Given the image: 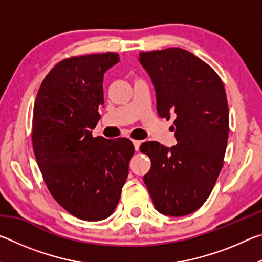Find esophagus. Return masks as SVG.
Segmentation results:
<instances>
[{"label": "esophagus", "instance_id": "esophagus-1", "mask_svg": "<svg viewBox=\"0 0 262 262\" xmlns=\"http://www.w3.org/2000/svg\"><path fill=\"white\" fill-rule=\"evenodd\" d=\"M133 144H134V148H135L136 151H139L140 145H141V141H139V140H133Z\"/></svg>", "mask_w": 262, "mask_h": 262}]
</instances>
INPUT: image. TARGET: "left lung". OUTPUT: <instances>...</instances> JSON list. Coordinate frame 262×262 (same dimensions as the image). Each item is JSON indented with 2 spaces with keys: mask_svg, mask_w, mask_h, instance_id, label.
<instances>
[{
  "mask_svg": "<svg viewBox=\"0 0 262 262\" xmlns=\"http://www.w3.org/2000/svg\"><path fill=\"white\" fill-rule=\"evenodd\" d=\"M139 61L155 86L158 115L176 118L177 140L171 148L142 143L141 151L151 159L144 184L161 214H192L206 202L223 167L229 136L224 85L210 66L181 48L142 52Z\"/></svg>",
  "mask_w": 262,
  "mask_h": 262,
  "instance_id": "8db88e82",
  "label": "left lung"
}]
</instances>
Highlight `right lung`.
I'll use <instances>...</instances> for the list:
<instances>
[{"mask_svg":"<svg viewBox=\"0 0 262 262\" xmlns=\"http://www.w3.org/2000/svg\"><path fill=\"white\" fill-rule=\"evenodd\" d=\"M119 61L111 52L61 61L35 98L32 143L38 166L55 201L83 221L112 215L135 151L128 139L92 136L104 105V74Z\"/></svg>","mask_w":262,"mask_h":262,"instance_id":"add662e5","label":"right lung"}]
</instances>
